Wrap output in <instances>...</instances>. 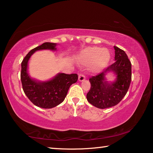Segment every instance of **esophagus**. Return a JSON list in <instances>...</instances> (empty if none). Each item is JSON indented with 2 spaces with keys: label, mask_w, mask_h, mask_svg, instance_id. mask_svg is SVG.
<instances>
[{
  "label": "esophagus",
  "mask_w": 153,
  "mask_h": 153,
  "mask_svg": "<svg viewBox=\"0 0 153 153\" xmlns=\"http://www.w3.org/2000/svg\"><path fill=\"white\" fill-rule=\"evenodd\" d=\"M85 76H84V75H82V74H79V76H78V80L79 82H83V81H84L85 80Z\"/></svg>",
  "instance_id": "esophagus-1"
}]
</instances>
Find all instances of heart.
Instances as JSON below:
<instances>
[{
    "instance_id": "b5f03b06",
    "label": "heart",
    "mask_w": 153,
    "mask_h": 153,
    "mask_svg": "<svg viewBox=\"0 0 153 153\" xmlns=\"http://www.w3.org/2000/svg\"><path fill=\"white\" fill-rule=\"evenodd\" d=\"M111 55L108 50L98 47H88L80 52L77 59L83 65L93 63L94 69L101 70L107 67L110 61Z\"/></svg>"
}]
</instances>
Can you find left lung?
Here are the masks:
<instances>
[{
    "label": "left lung",
    "instance_id": "8db88e82",
    "mask_svg": "<svg viewBox=\"0 0 153 153\" xmlns=\"http://www.w3.org/2000/svg\"><path fill=\"white\" fill-rule=\"evenodd\" d=\"M114 49L115 63L89 79L91 88L86 95L87 100L99 108L117 105L126 96L131 80V64L126 53L117 46H114ZM109 73L115 76L113 81H108L105 77Z\"/></svg>",
    "mask_w": 153,
    "mask_h": 153
}]
</instances>
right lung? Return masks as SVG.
I'll return each instance as SVG.
<instances>
[{
  "label": "right lung",
  "mask_w": 153,
  "mask_h": 153,
  "mask_svg": "<svg viewBox=\"0 0 153 153\" xmlns=\"http://www.w3.org/2000/svg\"><path fill=\"white\" fill-rule=\"evenodd\" d=\"M56 43L45 42L31 50L22 63L21 80L23 90L33 105L43 108H51L59 105L65 98L69 87L76 83V74L59 73L48 80L41 81L33 78L28 72V63L33 53L38 51H56Z\"/></svg>",
  "instance_id": "right-lung-1"
}]
</instances>
